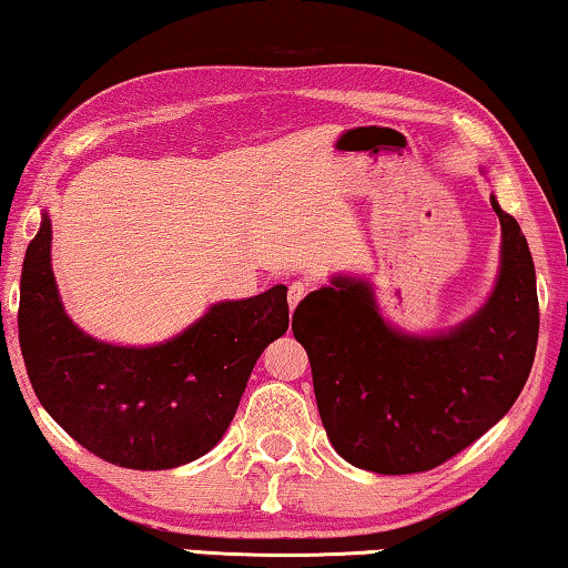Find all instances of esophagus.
<instances>
[{"instance_id":"34e87169","label":"esophagus","mask_w":568,"mask_h":568,"mask_svg":"<svg viewBox=\"0 0 568 568\" xmlns=\"http://www.w3.org/2000/svg\"><path fill=\"white\" fill-rule=\"evenodd\" d=\"M307 284H302V282H292L290 284V292H286V300H290V310H294L296 304H300L304 296H307Z\"/></svg>"}]
</instances>
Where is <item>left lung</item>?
Here are the masks:
<instances>
[{"mask_svg": "<svg viewBox=\"0 0 568 568\" xmlns=\"http://www.w3.org/2000/svg\"><path fill=\"white\" fill-rule=\"evenodd\" d=\"M500 217V274L449 333L408 335L381 317L368 282L333 276L304 296L292 333L312 365L320 418L339 457L378 475L439 467L510 412L538 345L536 268L526 235Z\"/></svg>", "mask_w": 568, "mask_h": 568, "instance_id": "8db88e82", "label": "left lung"}]
</instances>
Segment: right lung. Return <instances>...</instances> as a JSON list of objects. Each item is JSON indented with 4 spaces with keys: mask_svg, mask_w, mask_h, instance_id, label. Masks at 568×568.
Listing matches in <instances>:
<instances>
[{
    "mask_svg": "<svg viewBox=\"0 0 568 568\" xmlns=\"http://www.w3.org/2000/svg\"><path fill=\"white\" fill-rule=\"evenodd\" d=\"M50 217L30 241L20 278V347L45 412L111 465L172 469L223 439L268 343L290 327L286 286L217 302L168 343L124 347L73 325L50 266Z\"/></svg>",
    "mask_w": 568,
    "mask_h": 568,
    "instance_id": "right-lung-1",
    "label": "right lung"
}]
</instances>
